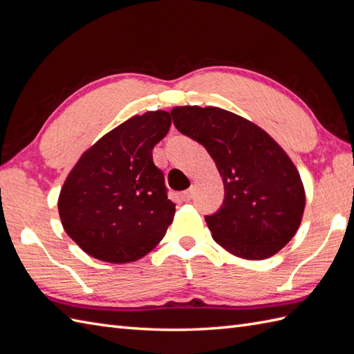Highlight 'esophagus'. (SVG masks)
Returning <instances> with one entry per match:
<instances>
[{"label":"esophagus","mask_w":354,"mask_h":354,"mask_svg":"<svg viewBox=\"0 0 354 354\" xmlns=\"http://www.w3.org/2000/svg\"><path fill=\"white\" fill-rule=\"evenodd\" d=\"M193 196H194V189H193V188L185 189V192L180 193V201L189 202V201H192V198H193Z\"/></svg>","instance_id":"esophagus-1"}]
</instances>
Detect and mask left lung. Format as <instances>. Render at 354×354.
Returning <instances> with one entry per match:
<instances>
[{"label": "left lung", "instance_id": "obj_1", "mask_svg": "<svg viewBox=\"0 0 354 354\" xmlns=\"http://www.w3.org/2000/svg\"><path fill=\"white\" fill-rule=\"evenodd\" d=\"M176 129L209 152L224 202L206 215L212 238L232 254L263 260L295 236L305 209L301 175L284 149L245 118L220 107L171 109Z\"/></svg>", "mask_w": 354, "mask_h": 354}]
</instances>
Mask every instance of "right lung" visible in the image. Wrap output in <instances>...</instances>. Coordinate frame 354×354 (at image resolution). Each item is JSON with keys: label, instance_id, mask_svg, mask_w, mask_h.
<instances>
[{"label": "right lung", "instance_id": "right-lung-1", "mask_svg": "<svg viewBox=\"0 0 354 354\" xmlns=\"http://www.w3.org/2000/svg\"><path fill=\"white\" fill-rule=\"evenodd\" d=\"M171 124L166 111L127 120L79 158L58 198L62 227L91 257L129 263L147 256L174 221L152 149Z\"/></svg>", "mask_w": 354, "mask_h": 354}]
</instances>
